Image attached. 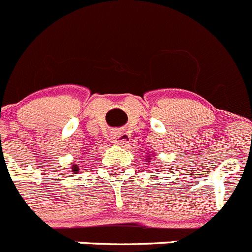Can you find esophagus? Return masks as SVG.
<instances>
[{
  "label": "esophagus",
  "instance_id": "esophagus-1",
  "mask_svg": "<svg viewBox=\"0 0 252 252\" xmlns=\"http://www.w3.org/2000/svg\"><path fill=\"white\" fill-rule=\"evenodd\" d=\"M111 139H112V142H115V144L124 145V144L128 142V140H130V135L126 132H122V131H116V132H113Z\"/></svg>",
  "mask_w": 252,
  "mask_h": 252
}]
</instances>
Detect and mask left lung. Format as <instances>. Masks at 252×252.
I'll return each mask as SVG.
<instances>
[{
    "mask_svg": "<svg viewBox=\"0 0 252 252\" xmlns=\"http://www.w3.org/2000/svg\"><path fill=\"white\" fill-rule=\"evenodd\" d=\"M149 157H150V155H149Z\"/></svg>",
    "mask_w": 252,
    "mask_h": 252,
    "instance_id": "obj_1",
    "label": "left lung"
}]
</instances>
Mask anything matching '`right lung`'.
Masks as SVG:
<instances>
[{"label": "right lung", "instance_id": "add662e5", "mask_svg": "<svg viewBox=\"0 0 252 252\" xmlns=\"http://www.w3.org/2000/svg\"><path fill=\"white\" fill-rule=\"evenodd\" d=\"M73 170H74V171H78V170H77V168H73Z\"/></svg>", "mask_w": 252, "mask_h": 252}]
</instances>
